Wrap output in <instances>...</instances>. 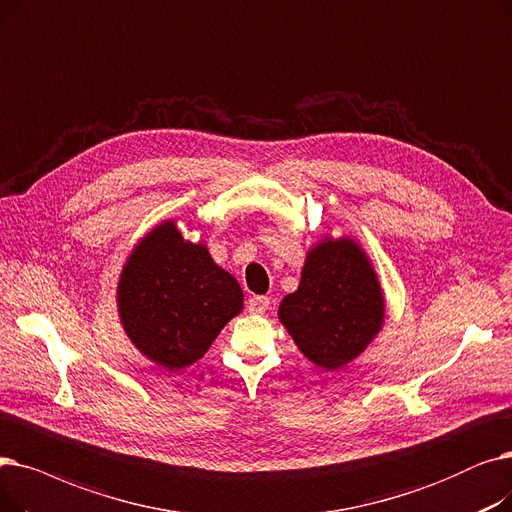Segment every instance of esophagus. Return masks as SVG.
<instances>
[{
	"label": "esophagus",
	"instance_id": "34e87169",
	"mask_svg": "<svg viewBox=\"0 0 512 512\" xmlns=\"http://www.w3.org/2000/svg\"><path fill=\"white\" fill-rule=\"evenodd\" d=\"M269 306H271V300L266 296H250L248 298V310L252 314H262V312L269 310Z\"/></svg>",
	"mask_w": 512,
	"mask_h": 512
}]
</instances>
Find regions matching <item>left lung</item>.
<instances>
[{
    "mask_svg": "<svg viewBox=\"0 0 512 512\" xmlns=\"http://www.w3.org/2000/svg\"><path fill=\"white\" fill-rule=\"evenodd\" d=\"M279 319L308 360L339 369L356 358L383 323L381 287L352 239L316 246L298 291L285 296Z\"/></svg>",
    "mask_w": 512,
    "mask_h": 512,
    "instance_id": "8db88e82",
    "label": "left lung"
}]
</instances>
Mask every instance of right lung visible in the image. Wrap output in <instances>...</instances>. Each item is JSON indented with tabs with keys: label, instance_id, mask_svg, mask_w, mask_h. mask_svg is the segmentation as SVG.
<instances>
[{
	"label": "right lung",
	"instance_id": "obj_1",
	"mask_svg": "<svg viewBox=\"0 0 512 512\" xmlns=\"http://www.w3.org/2000/svg\"><path fill=\"white\" fill-rule=\"evenodd\" d=\"M239 283L204 246L185 241L173 223L145 237L118 283V308L131 342L175 371L206 354L241 310Z\"/></svg>",
	"mask_w": 512,
	"mask_h": 512
}]
</instances>
